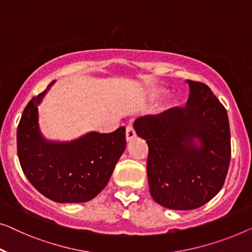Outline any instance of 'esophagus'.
<instances>
[{
    "label": "esophagus",
    "instance_id": "obj_1",
    "mask_svg": "<svg viewBox=\"0 0 252 252\" xmlns=\"http://www.w3.org/2000/svg\"><path fill=\"white\" fill-rule=\"evenodd\" d=\"M126 140H131V139L136 137V131L133 129V126L129 123V125L126 126Z\"/></svg>",
    "mask_w": 252,
    "mask_h": 252
}]
</instances>
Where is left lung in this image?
<instances>
[{
	"label": "left lung",
	"mask_w": 252,
	"mask_h": 252,
	"mask_svg": "<svg viewBox=\"0 0 252 252\" xmlns=\"http://www.w3.org/2000/svg\"><path fill=\"white\" fill-rule=\"evenodd\" d=\"M187 105L134 121L148 145L147 174L154 200L163 207L189 210L216 196L231 159L227 113L207 85L187 80ZM199 138L201 147L194 145Z\"/></svg>",
	"instance_id": "obj_1"
}]
</instances>
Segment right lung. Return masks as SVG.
<instances>
[{
  "mask_svg": "<svg viewBox=\"0 0 252 252\" xmlns=\"http://www.w3.org/2000/svg\"><path fill=\"white\" fill-rule=\"evenodd\" d=\"M53 84L25 107L17 130L19 162L29 182L46 198L85 202L106 187L126 149V127L110 133L90 132L66 144L45 141L39 132L37 105Z\"/></svg>",
  "mask_w": 252,
  "mask_h": 252,
  "instance_id": "add662e5",
  "label": "right lung"
}]
</instances>
